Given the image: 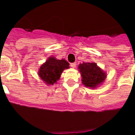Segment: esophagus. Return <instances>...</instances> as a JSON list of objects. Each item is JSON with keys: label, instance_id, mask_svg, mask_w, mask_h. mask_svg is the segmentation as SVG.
Masks as SVG:
<instances>
[{"label": "esophagus", "instance_id": "esophagus-1", "mask_svg": "<svg viewBox=\"0 0 135 135\" xmlns=\"http://www.w3.org/2000/svg\"><path fill=\"white\" fill-rule=\"evenodd\" d=\"M70 66H71L72 68H76V62H74V63H71Z\"/></svg>", "mask_w": 135, "mask_h": 135}]
</instances>
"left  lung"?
Wrapping results in <instances>:
<instances>
[{
  "mask_svg": "<svg viewBox=\"0 0 135 135\" xmlns=\"http://www.w3.org/2000/svg\"><path fill=\"white\" fill-rule=\"evenodd\" d=\"M78 69L82 76L83 83L86 87L94 88L105 80L107 75L95 63L83 62Z\"/></svg>",
  "mask_w": 135,
  "mask_h": 135,
  "instance_id": "obj_1",
  "label": "left lung"
}]
</instances>
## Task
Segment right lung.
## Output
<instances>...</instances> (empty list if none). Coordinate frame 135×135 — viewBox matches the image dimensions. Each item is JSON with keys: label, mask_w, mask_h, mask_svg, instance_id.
Masks as SVG:
<instances>
[{"label": "right lung", "mask_w": 135, "mask_h": 135, "mask_svg": "<svg viewBox=\"0 0 135 135\" xmlns=\"http://www.w3.org/2000/svg\"><path fill=\"white\" fill-rule=\"evenodd\" d=\"M69 68V64L67 61L59 60L51 57L41 66L38 75L46 84L54 85L59 79L64 70Z\"/></svg>", "instance_id": "1"}]
</instances>
